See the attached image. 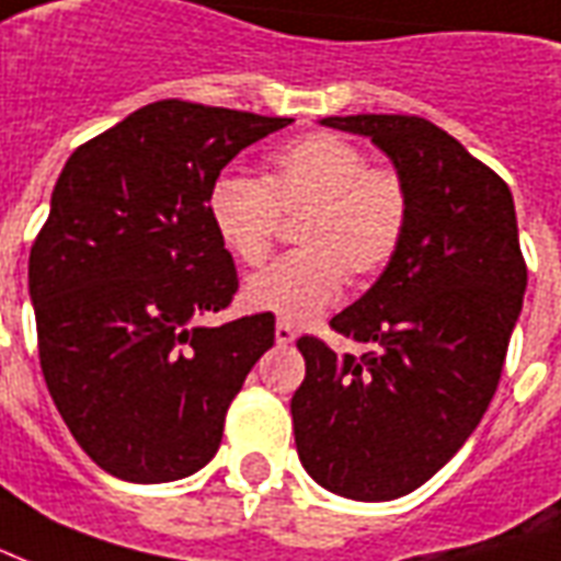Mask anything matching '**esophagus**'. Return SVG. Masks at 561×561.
Segmentation results:
<instances>
[{
    "instance_id": "esophagus-1",
    "label": "esophagus",
    "mask_w": 561,
    "mask_h": 561,
    "mask_svg": "<svg viewBox=\"0 0 561 561\" xmlns=\"http://www.w3.org/2000/svg\"><path fill=\"white\" fill-rule=\"evenodd\" d=\"M294 339H297V330H294L291 323H285V321L276 323V342H279V344H291Z\"/></svg>"
}]
</instances>
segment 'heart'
I'll return each instance as SVG.
<instances>
[{
  "label": "heart",
  "instance_id": "heart-1",
  "mask_svg": "<svg viewBox=\"0 0 561 561\" xmlns=\"http://www.w3.org/2000/svg\"><path fill=\"white\" fill-rule=\"evenodd\" d=\"M282 217L297 219V252L252 276L249 309L285 321H312L356 282L383 273L404 243L410 190L389 165L335 133H309L267 157L261 181L226 175L207 193V219L231 259L261 267Z\"/></svg>",
  "mask_w": 561,
  "mask_h": 561
}]
</instances>
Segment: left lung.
<instances>
[{"label":"left lung","mask_w":561,"mask_h":561,"mask_svg":"<svg viewBox=\"0 0 561 561\" xmlns=\"http://www.w3.org/2000/svg\"><path fill=\"white\" fill-rule=\"evenodd\" d=\"M368 136L410 190L392 264L330 321L368 344L339 356L302 335L306 380L291 398L302 467L359 502L398 500L446 467L500 383L526 291L508 184L419 115H333Z\"/></svg>","instance_id":"1"}]
</instances>
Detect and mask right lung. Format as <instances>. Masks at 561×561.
Returning <instances> with one entry per match:
<instances>
[{
	"instance_id": "right-lung-1",
	"label": "right lung",
	"mask_w": 561,
	"mask_h": 561,
	"mask_svg": "<svg viewBox=\"0 0 561 561\" xmlns=\"http://www.w3.org/2000/svg\"><path fill=\"white\" fill-rule=\"evenodd\" d=\"M291 118L157 101L94 136L61 169L28 255L41 371L82 451L115 479L202 470L228 404L273 347L276 318L222 327L238 270L207 193L247 145Z\"/></svg>"
}]
</instances>
